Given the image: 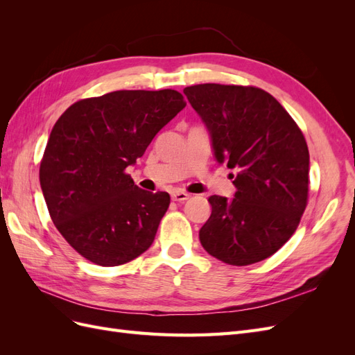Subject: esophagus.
Returning <instances> with one entry per match:
<instances>
[{"label":"esophagus","mask_w":355,"mask_h":355,"mask_svg":"<svg viewBox=\"0 0 355 355\" xmlns=\"http://www.w3.org/2000/svg\"><path fill=\"white\" fill-rule=\"evenodd\" d=\"M189 198V194H187L185 191H180V189H175V191H171V200L173 201H185V200H188Z\"/></svg>","instance_id":"1"}]
</instances>
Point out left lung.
<instances>
[{"label":"left lung","instance_id":"8db88e82","mask_svg":"<svg viewBox=\"0 0 355 355\" xmlns=\"http://www.w3.org/2000/svg\"><path fill=\"white\" fill-rule=\"evenodd\" d=\"M184 93L210 133L214 158L235 170L234 198L211 196L200 241L216 259L244 266L293 235L308 201L309 153L293 118L257 87L197 84Z\"/></svg>","mask_w":355,"mask_h":355}]
</instances>
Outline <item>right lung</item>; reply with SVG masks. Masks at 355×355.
<instances>
[{"mask_svg": "<svg viewBox=\"0 0 355 355\" xmlns=\"http://www.w3.org/2000/svg\"><path fill=\"white\" fill-rule=\"evenodd\" d=\"M185 106L176 90H118L75 102L56 121L40 184L55 227L87 261L116 266L151 247L170 196L136 187L125 168Z\"/></svg>", "mask_w": 355, "mask_h": 355, "instance_id": "add662e5", "label": "right lung"}]
</instances>
